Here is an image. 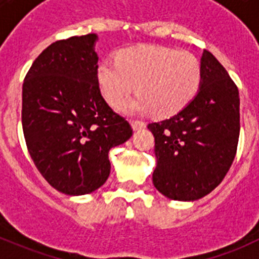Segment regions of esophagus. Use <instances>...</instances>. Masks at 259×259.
Masks as SVG:
<instances>
[{"label":"esophagus","mask_w":259,"mask_h":259,"mask_svg":"<svg viewBox=\"0 0 259 259\" xmlns=\"http://www.w3.org/2000/svg\"><path fill=\"white\" fill-rule=\"evenodd\" d=\"M131 125L134 131H139V130H141V128H145L146 124L144 122H141V120H132Z\"/></svg>","instance_id":"1"}]
</instances>
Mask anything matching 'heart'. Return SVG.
Instances as JSON below:
<instances>
[{"label":"heart","instance_id":"1","mask_svg":"<svg viewBox=\"0 0 259 259\" xmlns=\"http://www.w3.org/2000/svg\"><path fill=\"white\" fill-rule=\"evenodd\" d=\"M96 79L102 96L111 105L130 95L136 84L139 96L118 105L123 113L152 110L154 116L168 118L196 97L202 70L198 59L187 52L140 45L119 52L116 59L100 62Z\"/></svg>","mask_w":259,"mask_h":259}]
</instances>
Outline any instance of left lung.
Wrapping results in <instances>:
<instances>
[{
	"label": "left lung",
	"mask_w": 259,
	"mask_h": 259,
	"mask_svg": "<svg viewBox=\"0 0 259 259\" xmlns=\"http://www.w3.org/2000/svg\"><path fill=\"white\" fill-rule=\"evenodd\" d=\"M202 80L182 111L148 125L155 140L153 184L175 201H196L215 189L230 170L240 135V98L226 68L207 50Z\"/></svg>",
	"instance_id": "1"
}]
</instances>
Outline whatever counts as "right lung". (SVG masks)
Wrapping results in <instances>:
<instances>
[{
	"instance_id": "right-lung-1",
	"label": "right lung",
	"mask_w": 259,
	"mask_h": 259,
	"mask_svg": "<svg viewBox=\"0 0 259 259\" xmlns=\"http://www.w3.org/2000/svg\"><path fill=\"white\" fill-rule=\"evenodd\" d=\"M96 33L59 40L32 63L23 83L22 124L37 170L68 196L95 192L110 175L109 150L132 136L100 92Z\"/></svg>"
}]
</instances>
